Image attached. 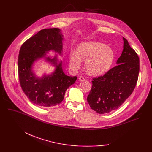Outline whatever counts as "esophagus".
Wrapping results in <instances>:
<instances>
[{
	"mask_svg": "<svg viewBox=\"0 0 152 152\" xmlns=\"http://www.w3.org/2000/svg\"><path fill=\"white\" fill-rule=\"evenodd\" d=\"M79 80L81 81H83L85 80V78L83 76H79Z\"/></svg>",
	"mask_w": 152,
	"mask_h": 152,
	"instance_id": "1",
	"label": "esophagus"
}]
</instances>
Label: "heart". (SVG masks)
<instances>
[{
	"label": "heart",
	"mask_w": 152,
	"mask_h": 152,
	"mask_svg": "<svg viewBox=\"0 0 152 152\" xmlns=\"http://www.w3.org/2000/svg\"><path fill=\"white\" fill-rule=\"evenodd\" d=\"M83 60L87 73L92 76L105 73L111 68L114 60V53L105 44L99 42H84L79 44L76 51L69 55L70 65L74 69L80 68Z\"/></svg>",
	"instance_id": "heart-1"
}]
</instances>
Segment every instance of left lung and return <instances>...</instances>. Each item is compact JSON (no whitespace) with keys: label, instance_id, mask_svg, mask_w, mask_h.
<instances>
[{"label":"left lung","instance_id":"left-lung-1","mask_svg":"<svg viewBox=\"0 0 152 152\" xmlns=\"http://www.w3.org/2000/svg\"><path fill=\"white\" fill-rule=\"evenodd\" d=\"M123 50L116 63L103 76L92 79L87 96L90 107L99 114L118 109L128 98L136 86L139 73V58L123 37Z\"/></svg>","mask_w":152,"mask_h":152}]
</instances>
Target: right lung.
<instances>
[{
	"label": "right lung",
	"instance_id": "right-lung-1",
	"mask_svg": "<svg viewBox=\"0 0 152 152\" xmlns=\"http://www.w3.org/2000/svg\"><path fill=\"white\" fill-rule=\"evenodd\" d=\"M62 40L59 28L44 29L28 39L20 48L18 59L20 86L29 100L37 106L51 107L60 104L67 89L77 79L76 76H68L63 73L61 61L58 63L57 57H46L50 50L61 54ZM42 58L56 68L51 75L38 78L31 70V66L36 60Z\"/></svg>",
	"mask_w": 152,
	"mask_h": 152
}]
</instances>
